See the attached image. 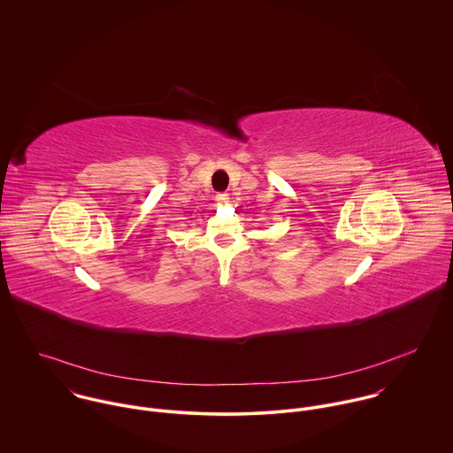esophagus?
<instances>
[{
    "label": "esophagus",
    "mask_w": 453,
    "mask_h": 453,
    "mask_svg": "<svg viewBox=\"0 0 453 453\" xmlns=\"http://www.w3.org/2000/svg\"><path fill=\"white\" fill-rule=\"evenodd\" d=\"M216 202H218V205H226L230 202V198L226 193H219V195H216Z\"/></svg>",
    "instance_id": "esophagus-1"
}]
</instances>
